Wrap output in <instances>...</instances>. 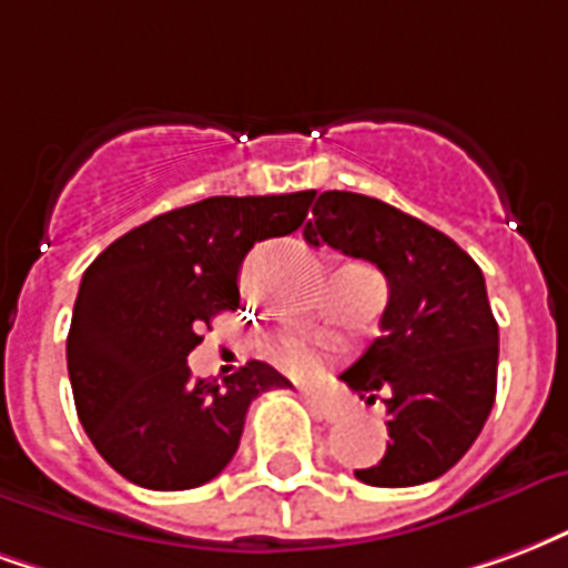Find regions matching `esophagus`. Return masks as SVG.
<instances>
[{
    "label": "esophagus",
    "instance_id": "1",
    "mask_svg": "<svg viewBox=\"0 0 568 568\" xmlns=\"http://www.w3.org/2000/svg\"><path fill=\"white\" fill-rule=\"evenodd\" d=\"M310 403V413L316 415L318 422H343L346 418V409L339 403L327 400V397H306Z\"/></svg>",
    "mask_w": 568,
    "mask_h": 568
}]
</instances>
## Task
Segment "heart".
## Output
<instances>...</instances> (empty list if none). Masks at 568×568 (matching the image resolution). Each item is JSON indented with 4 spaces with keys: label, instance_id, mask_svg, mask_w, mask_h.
I'll return each mask as SVG.
<instances>
[{
    "label": "heart",
    "instance_id": "obj_1",
    "mask_svg": "<svg viewBox=\"0 0 568 568\" xmlns=\"http://www.w3.org/2000/svg\"><path fill=\"white\" fill-rule=\"evenodd\" d=\"M271 355L285 373L301 376V379H313L322 369V355L301 337H280L271 346Z\"/></svg>",
    "mask_w": 568,
    "mask_h": 568
}]
</instances>
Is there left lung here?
Returning <instances> with one entry per match:
<instances>
[{"label":"left lung","mask_w":568,"mask_h":568,"mask_svg":"<svg viewBox=\"0 0 568 568\" xmlns=\"http://www.w3.org/2000/svg\"><path fill=\"white\" fill-rule=\"evenodd\" d=\"M304 237L388 280L382 334L339 376L388 409L385 455L355 476L373 487L434 481L469 452L497 397L499 327L481 267L443 231L358 192H322Z\"/></svg>","instance_id":"1"}]
</instances>
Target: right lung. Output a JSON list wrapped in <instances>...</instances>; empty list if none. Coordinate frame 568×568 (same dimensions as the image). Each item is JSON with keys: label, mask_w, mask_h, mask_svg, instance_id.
Listing matches in <instances>:
<instances>
[{"label": "right lung", "mask_w": 568, "mask_h": 568, "mask_svg": "<svg viewBox=\"0 0 568 568\" xmlns=\"http://www.w3.org/2000/svg\"><path fill=\"white\" fill-rule=\"evenodd\" d=\"M313 189L288 195H216L138 225L87 267L71 313L69 379L95 452L150 490L216 478L237 452L250 403L288 379L264 361L192 379L199 331L237 310L246 252L304 225Z\"/></svg>", "instance_id": "right-lung-1"}]
</instances>
